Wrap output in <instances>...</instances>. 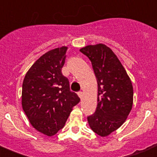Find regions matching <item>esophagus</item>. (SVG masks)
<instances>
[{"label":"esophagus","mask_w":157,"mask_h":157,"mask_svg":"<svg viewBox=\"0 0 157 157\" xmlns=\"http://www.w3.org/2000/svg\"><path fill=\"white\" fill-rule=\"evenodd\" d=\"M77 94H78V96L80 97L81 99H82V96H83V93L82 92V91H80V92H78Z\"/></svg>","instance_id":"esophagus-1"}]
</instances>
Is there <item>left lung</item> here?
Instances as JSON below:
<instances>
[{"label": "left lung", "instance_id": "8db88e82", "mask_svg": "<svg viewBox=\"0 0 157 157\" xmlns=\"http://www.w3.org/2000/svg\"><path fill=\"white\" fill-rule=\"evenodd\" d=\"M80 52L91 61L98 84V105L87 121L96 134L106 137L123 124L132 110V82L119 58L105 44L87 45Z\"/></svg>", "mask_w": 157, "mask_h": 157}]
</instances>
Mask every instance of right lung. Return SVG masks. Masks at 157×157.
Listing matches in <instances>:
<instances>
[{
  "instance_id": "add662e5",
  "label": "right lung",
  "mask_w": 157,
  "mask_h": 157,
  "mask_svg": "<svg viewBox=\"0 0 157 157\" xmlns=\"http://www.w3.org/2000/svg\"><path fill=\"white\" fill-rule=\"evenodd\" d=\"M68 47L46 52L25 74L22 85V107L37 131L52 137L64 126L80 98L70 88L62 73Z\"/></svg>"
}]
</instances>
